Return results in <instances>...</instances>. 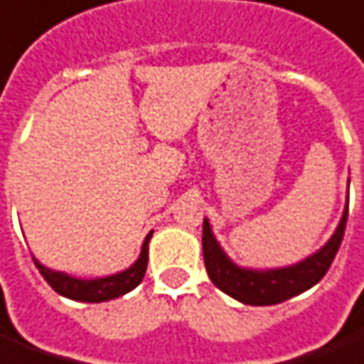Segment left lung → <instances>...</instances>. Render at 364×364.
<instances>
[{
	"label": "left lung",
	"mask_w": 364,
	"mask_h": 364,
	"mask_svg": "<svg viewBox=\"0 0 364 364\" xmlns=\"http://www.w3.org/2000/svg\"><path fill=\"white\" fill-rule=\"evenodd\" d=\"M349 215V203L343 210L339 226L333 236L325 242L323 248L307 256L306 260L286 266V268H270V270H252L240 268L230 260L217 242L210 230V225L203 220V258L208 278L226 296L235 297L246 306H276L289 297L299 296L301 291L314 288L323 278L331 266L335 254L341 246L345 226Z\"/></svg>",
	"instance_id": "8db88e82"
}]
</instances>
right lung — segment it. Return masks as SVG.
Wrapping results in <instances>:
<instances>
[{
	"label": "right lung",
	"instance_id": "1",
	"mask_svg": "<svg viewBox=\"0 0 364 364\" xmlns=\"http://www.w3.org/2000/svg\"><path fill=\"white\" fill-rule=\"evenodd\" d=\"M151 235L154 232H149L144 244H141V252H139L138 260L134 262L129 268L120 272V274H112V276H106V278L80 279L75 278V276H68L65 272H55L50 268H45L37 258H33V260H35V266L43 274V278L47 279V284L57 294L68 297V299H76V301L100 304V301H108V299H114V297L124 296L136 286H139V282L144 279V274L147 270V246H149Z\"/></svg>",
	"mask_w": 364,
	"mask_h": 364
}]
</instances>
